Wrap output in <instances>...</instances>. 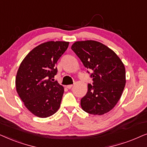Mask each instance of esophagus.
<instances>
[{"label": "esophagus", "mask_w": 147, "mask_h": 147, "mask_svg": "<svg viewBox=\"0 0 147 147\" xmlns=\"http://www.w3.org/2000/svg\"><path fill=\"white\" fill-rule=\"evenodd\" d=\"M72 86H73V85H67V86H66V87H67L68 88V89H71V88L72 87Z\"/></svg>", "instance_id": "1"}]
</instances>
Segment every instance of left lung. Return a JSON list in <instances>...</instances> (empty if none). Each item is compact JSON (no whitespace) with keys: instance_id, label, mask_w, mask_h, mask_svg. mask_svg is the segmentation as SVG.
<instances>
[{"instance_id":"1","label":"left lung","mask_w":147,"mask_h":147,"mask_svg":"<svg viewBox=\"0 0 147 147\" xmlns=\"http://www.w3.org/2000/svg\"><path fill=\"white\" fill-rule=\"evenodd\" d=\"M71 49L85 67L93 70L90 75L93 84H88L87 93L81 99L82 109L93 115L108 112L120 99L126 84L122 60L110 48L96 41L76 42Z\"/></svg>"}]
</instances>
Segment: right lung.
I'll use <instances>...</instances> for the list:
<instances>
[{
	"instance_id": "right-lung-1",
	"label": "right lung",
	"mask_w": 147,
	"mask_h": 147,
	"mask_svg": "<svg viewBox=\"0 0 147 147\" xmlns=\"http://www.w3.org/2000/svg\"><path fill=\"white\" fill-rule=\"evenodd\" d=\"M69 42H47L33 49L17 71V92L25 106L35 116L47 118L59 109L64 87L54 81L56 64L68 48Z\"/></svg>"
}]
</instances>
